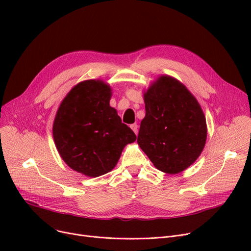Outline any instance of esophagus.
<instances>
[{
  "label": "esophagus",
  "mask_w": 251,
  "mask_h": 251,
  "mask_svg": "<svg viewBox=\"0 0 251 251\" xmlns=\"http://www.w3.org/2000/svg\"><path fill=\"white\" fill-rule=\"evenodd\" d=\"M130 127H131V129L133 130V132L137 135V133H138V125L136 123H134L132 125H130Z\"/></svg>",
  "instance_id": "esophagus-1"
}]
</instances>
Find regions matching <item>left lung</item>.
Here are the masks:
<instances>
[{
    "instance_id": "obj_1",
    "label": "left lung",
    "mask_w": 251,
    "mask_h": 251,
    "mask_svg": "<svg viewBox=\"0 0 251 251\" xmlns=\"http://www.w3.org/2000/svg\"><path fill=\"white\" fill-rule=\"evenodd\" d=\"M146 117L137 142L153 166L177 174L191 166L206 141V122L199 101L177 79L162 75L144 94Z\"/></svg>"
}]
</instances>
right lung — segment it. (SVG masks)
<instances>
[{
  "instance_id": "add662e5",
  "label": "right lung",
  "mask_w": 251,
  "mask_h": 251,
  "mask_svg": "<svg viewBox=\"0 0 251 251\" xmlns=\"http://www.w3.org/2000/svg\"><path fill=\"white\" fill-rule=\"evenodd\" d=\"M111 87L101 80L75 85L61 102L52 125L56 148L72 170L88 177L107 174L136 135L110 105Z\"/></svg>"
}]
</instances>
